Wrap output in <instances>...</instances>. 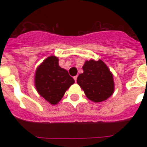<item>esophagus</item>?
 <instances>
[{"label": "esophagus", "instance_id": "esophagus-1", "mask_svg": "<svg viewBox=\"0 0 147 147\" xmlns=\"http://www.w3.org/2000/svg\"><path fill=\"white\" fill-rule=\"evenodd\" d=\"M77 78H78V76H77L74 77V79H75V82H76V81H77Z\"/></svg>", "mask_w": 147, "mask_h": 147}]
</instances>
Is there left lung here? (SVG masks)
<instances>
[{
  "instance_id": "left-lung-1",
  "label": "left lung",
  "mask_w": 147,
  "mask_h": 147,
  "mask_svg": "<svg viewBox=\"0 0 147 147\" xmlns=\"http://www.w3.org/2000/svg\"><path fill=\"white\" fill-rule=\"evenodd\" d=\"M83 73L77 78V83L89 100L101 102L114 93L113 75L100 59L86 61L82 67Z\"/></svg>"
}]
</instances>
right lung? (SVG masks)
I'll use <instances>...</instances> for the list:
<instances>
[{"mask_svg":"<svg viewBox=\"0 0 147 147\" xmlns=\"http://www.w3.org/2000/svg\"><path fill=\"white\" fill-rule=\"evenodd\" d=\"M34 81L38 93L53 105L62 99L75 82L68 71L59 65V59L54 55L47 58L38 66Z\"/></svg>","mask_w":147,"mask_h":147,"instance_id":"add662e5","label":"right lung"}]
</instances>
